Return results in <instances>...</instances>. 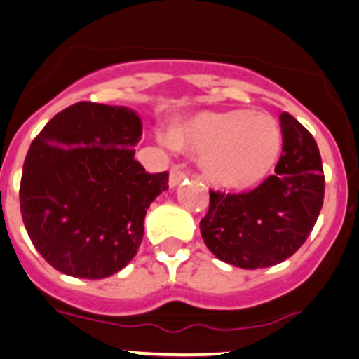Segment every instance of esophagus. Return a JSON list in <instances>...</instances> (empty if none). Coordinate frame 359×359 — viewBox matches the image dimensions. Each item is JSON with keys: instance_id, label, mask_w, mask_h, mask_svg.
Masks as SVG:
<instances>
[{"instance_id": "esophagus-1", "label": "esophagus", "mask_w": 359, "mask_h": 359, "mask_svg": "<svg viewBox=\"0 0 359 359\" xmlns=\"http://www.w3.org/2000/svg\"><path fill=\"white\" fill-rule=\"evenodd\" d=\"M187 178V172L181 171V168H172L171 169V175H169V187H176V184H180L181 181Z\"/></svg>"}]
</instances>
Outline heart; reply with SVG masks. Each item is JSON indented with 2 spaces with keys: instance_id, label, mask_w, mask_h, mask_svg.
Listing matches in <instances>:
<instances>
[{
  "instance_id": "obj_1",
  "label": "heart",
  "mask_w": 359,
  "mask_h": 359,
  "mask_svg": "<svg viewBox=\"0 0 359 359\" xmlns=\"http://www.w3.org/2000/svg\"><path fill=\"white\" fill-rule=\"evenodd\" d=\"M168 145L202 152L207 178L222 187H248L264 178L280 150V128L265 113H200L169 130Z\"/></svg>"
}]
</instances>
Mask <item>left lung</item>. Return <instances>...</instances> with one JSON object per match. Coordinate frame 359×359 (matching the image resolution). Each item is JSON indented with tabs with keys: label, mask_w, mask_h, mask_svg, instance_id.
I'll list each match as a JSON object with an SVG mask.
<instances>
[{
	"label": "left lung",
	"mask_w": 359,
	"mask_h": 359,
	"mask_svg": "<svg viewBox=\"0 0 359 359\" xmlns=\"http://www.w3.org/2000/svg\"><path fill=\"white\" fill-rule=\"evenodd\" d=\"M283 154L276 172L255 190H210L200 221L207 248L240 269H264L294 255L317 222L325 194L322 157L311 133L289 113L279 116Z\"/></svg>",
	"instance_id": "1"
}]
</instances>
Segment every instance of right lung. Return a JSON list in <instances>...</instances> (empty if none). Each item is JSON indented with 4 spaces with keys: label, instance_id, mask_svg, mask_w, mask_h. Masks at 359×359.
<instances>
[{
    "label": "right lung",
    "instance_id": "right-lung-1",
    "mask_svg": "<svg viewBox=\"0 0 359 359\" xmlns=\"http://www.w3.org/2000/svg\"><path fill=\"white\" fill-rule=\"evenodd\" d=\"M140 137L133 109L76 102L34 138L20 212L32 245L56 271L104 279L137 255L145 214L169 180L135 161Z\"/></svg>",
    "mask_w": 359,
    "mask_h": 359
}]
</instances>
